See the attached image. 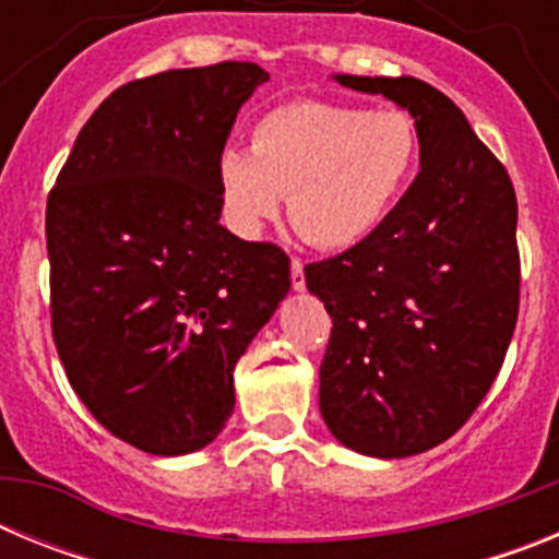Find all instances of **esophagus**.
<instances>
[{
  "mask_svg": "<svg viewBox=\"0 0 559 559\" xmlns=\"http://www.w3.org/2000/svg\"><path fill=\"white\" fill-rule=\"evenodd\" d=\"M290 285H294V290H305V265H302V260H290Z\"/></svg>",
  "mask_w": 559,
  "mask_h": 559,
  "instance_id": "obj_1",
  "label": "esophagus"
}]
</instances>
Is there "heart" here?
Listing matches in <instances>:
<instances>
[{"instance_id": "b5f03b06", "label": "heart", "mask_w": 559, "mask_h": 559, "mask_svg": "<svg viewBox=\"0 0 559 559\" xmlns=\"http://www.w3.org/2000/svg\"><path fill=\"white\" fill-rule=\"evenodd\" d=\"M419 159V133L400 108L294 100L251 128V153L226 147L221 199L237 229H263L288 199L308 243L353 249L386 224Z\"/></svg>"}]
</instances>
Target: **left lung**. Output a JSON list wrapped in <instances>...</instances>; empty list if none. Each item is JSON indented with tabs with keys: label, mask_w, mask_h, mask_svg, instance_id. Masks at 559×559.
<instances>
[{
	"label": "left lung",
	"mask_w": 559,
	"mask_h": 559,
	"mask_svg": "<svg viewBox=\"0 0 559 559\" xmlns=\"http://www.w3.org/2000/svg\"><path fill=\"white\" fill-rule=\"evenodd\" d=\"M414 117L419 173L369 240L305 265L333 319L319 408L349 451L403 459L471 419L518 322L521 257L510 173L462 108L417 78L333 75Z\"/></svg>",
	"instance_id": "8db88e82"
}]
</instances>
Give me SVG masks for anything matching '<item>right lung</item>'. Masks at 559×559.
<instances>
[{"mask_svg":"<svg viewBox=\"0 0 559 559\" xmlns=\"http://www.w3.org/2000/svg\"><path fill=\"white\" fill-rule=\"evenodd\" d=\"M269 72L249 61L120 86L47 199L52 338L103 428L153 456L201 451L235 364L290 288V260L221 226L218 159Z\"/></svg>","mask_w":559,"mask_h":559,"instance_id":"1","label":"right lung"}]
</instances>
